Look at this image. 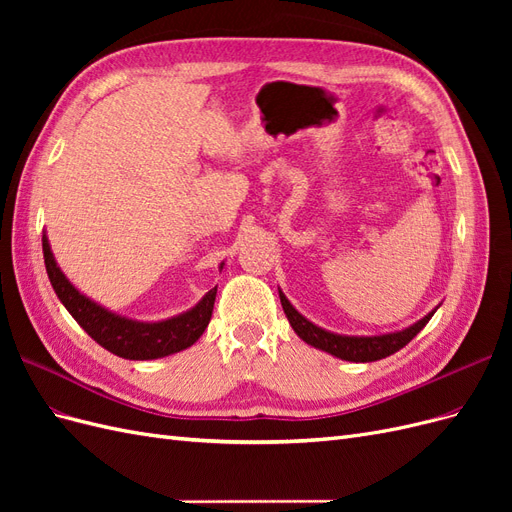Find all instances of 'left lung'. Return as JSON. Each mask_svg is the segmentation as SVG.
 <instances>
[{
	"mask_svg": "<svg viewBox=\"0 0 512 512\" xmlns=\"http://www.w3.org/2000/svg\"><path fill=\"white\" fill-rule=\"evenodd\" d=\"M280 290V288H277ZM280 301L284 307V314L290 322V327L294 329L305 344L314 346L316 350L329 352L337 359L342 361H350V363H371V361H380L386 359V356L395 354L397 350L404 348L406 344H410V339L421 333L425 324L431 320V316L436 314L433 307L427 316H423L421 320H416L410 327L401 329V331H393V333H382V335H342V333H333L318 327L312 320H307L301 312L294 309V305L286 299V294L280 290Z\"/></svg>",
	"mask_w": 512,
	"mask_h": 512,
	"instance_id": "1",
	"label": "left lung"
}]
</instances>
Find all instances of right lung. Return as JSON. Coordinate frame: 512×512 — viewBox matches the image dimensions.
<instances>
[{
  "instance_id": "1",
  "label": "right lung",
  "mask_w": 512,
  "mask_h": 512,
  "mask_svg": "<svg viewBox=\"0 0 512 512\" xmlns=\"http://www.w3.org/2000/svg\"><path fill=\"white\" fill-rule=\"evenodd\" d=\"M42 252L44 267L46 273H49V280L57 299L64 303L70 316L81 324L91 339H96L102 348L121 356V359H162V356L181 352L196 344L198 337L209 327L218 286L211 288L203 299L188 309V312H181L177 316H170L158 322H143L111 312V309H106L94 299H89L87 294L76 288L68 280L66 273L59 269L46 232H42ZM222 269L224 262H220V271Z\"/></svg>"
}]
</instances>
